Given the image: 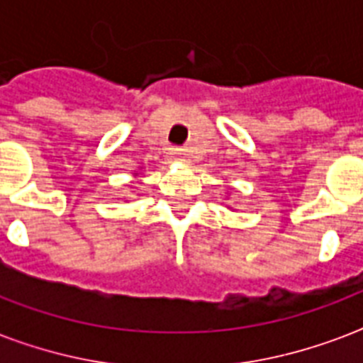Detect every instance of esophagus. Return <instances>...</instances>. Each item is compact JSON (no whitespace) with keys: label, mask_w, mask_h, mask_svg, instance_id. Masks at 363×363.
Here are the masks:
<instances>
[{"label":"esophagus","mask_w":363,"mask_h":363,"mask_svg":"<svg viewBox=\"0 0 363 363\" xmlns=\"http://www.w3.org/2000/svg\"><path fill=\"white\" fill-rule=\"evenodd\" d=\"M173 156H175V160H179V162H184V160H186V152H184L182 148H175V150H173Z\"/></svg>","instance_id":"obj_1"}]
</instances>
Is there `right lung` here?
<instances>
[{"mask_svg": "<svg viewBox=\"0 0 363 363\" xmlns=\"http://www.w3.org/2000/svg\"><path fill=\"white\" fill-rule=\"evenodd\" d=\"M133 175H135V177H137V173H133Z\"/></svg>", "mask_w": 363, "mask_h": 363, "instance_id": "right-lung-1", "label": "right lung"}]
</instances>
